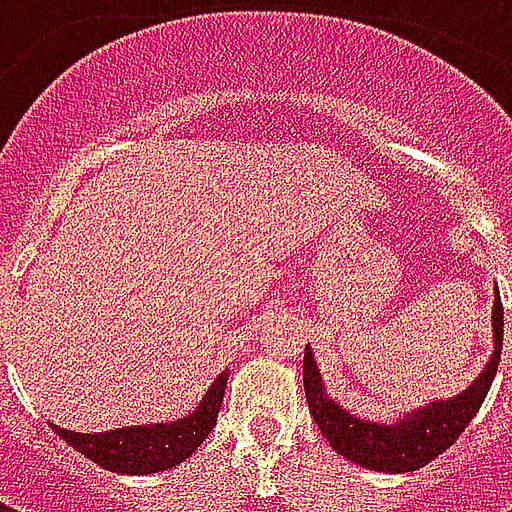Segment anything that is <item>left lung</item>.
I'll list each match as a JSON object with an SVG mask.
<instances>
[{
	"label": "left lung",
	"mask_w": 512,
	"mask_h": 512,
	"mask_svg": "<svg viewBox=\"0 0 512 512\" xmlns=\"http://www.w3.org/2000/svg\"><path fill=\"white\" fill-rule=\"evenodd\" d=\"M494 354L488 359L485 370L477 376L466 392L452 400L430 403L425 411H414V417L403 419L397 425H376L348 414L345 408L334 406L323 395L321 373L312 362L310 348H304V395L310 403L312 419L332 444L334 450L345 455L348 461L359 463L373 472H417L419 466L430 463L436 455L452 447V441L461 436L474 414L483 406L485 395L491 389V381L502 356V332H505V312L502 299L496 290L494 301Z\"/></svg>",
	"instance_id": "obj_1"
}]
</instances>
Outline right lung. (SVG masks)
<instances>
[{
  "mask_svg": "<svg viewBox=\"0 0 512 512\" xmlns=\"http://www.w3.org/2000/svg\"><path fill=\"white\" fill-rule=\"evenodd\" d=\"M227 376L230 373H222L216 378L208 395L202 397L200 406L194 408V414L178 419V422L150 425V428H120L109 430V433H76V430L57 428V425H51V428L60 439L68 441L73 450H79L109 472H164V469H172L180 461H186L213 430L219 408H222Z\"/></svg>",
  "mask_w": 512,
  "mask_h": 512,
  "instance_id": "1",
  "label": "right lung"
}]
</instances>
